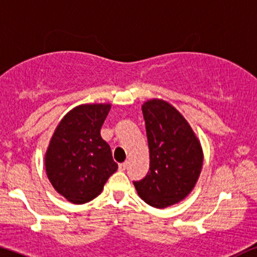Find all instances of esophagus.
<instances>
[{"label":"esophagus","mask_w":257,"mask_h":257,"mask_svg":"<svg viewBox=\"0 0 257 257\" xmlns=\"http://www.w3.org/2000/svg\"><path fill=\"white\" fill-rule=\"evenodd\" d=\"M126 166H128V163L126 162H123V163H119V165H118V170H119L120 172H123V171H125V168H126Z\"/></svg>","instance_id":"34e87169"}]
</instances>
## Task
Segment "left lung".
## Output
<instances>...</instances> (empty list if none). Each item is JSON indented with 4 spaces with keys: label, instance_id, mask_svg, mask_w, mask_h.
Listing matches in <instances>:
<instances>
[{
    "label": "left lung",
    "instance_id": "obj_1",
    "mask_svg": "<svg viewBox=\"0 0 257 257\" xmlns=\"http://www.w3.org/2000/svg\"><path fill=\"white\" fill-rule=\"evenodd\" d=\"M150 151V168L133 182L146 204L165 208L188 196L202 167V149L191 126L173 106L163 100L143 105Z\"/></svg>",
    "mask_w": 257,
    "mask_h": 257
}]
</instances>
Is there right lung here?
<instances>
[{"mask_svg":"<svg viewBox=\"0 0 257 257\" xmlns=\"http://www.w3.org/2000/svg\"><path fill=\"white\" fill-rule=\"evenodd\" d=\"M109 109V103L75 107L51 138L45 155L47 177L57 193L73 204H85L100 195L118 168L100 134Z\"/></svg>","mask_w":257,"mask_h":257,"instance_id":"1","label":"right lung"}]
</instances>
